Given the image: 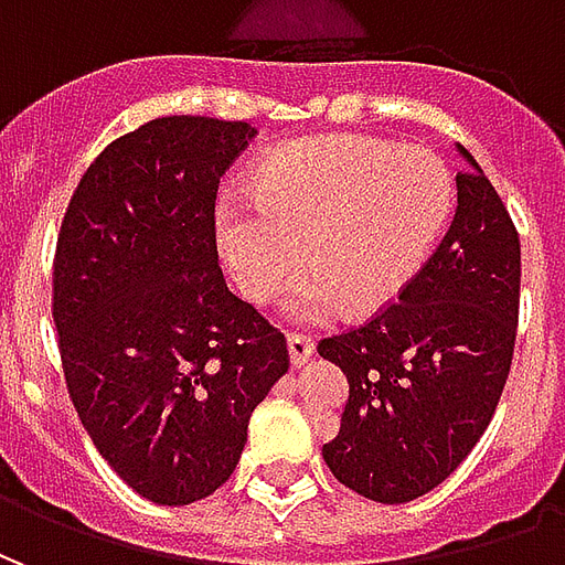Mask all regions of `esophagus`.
<instances>
[{
	"mask_svg": "<svg viewBox=\"0 0 565 565\" xmlns=\"http://www.w3.org/2000/svg\"><path fill=\"white\" fill-rule=\"evenodd\" d=\"M287 354H290V363H294V366H306L308 360H311V354H315V342H311L308 335H296V332H290V335H287Z\"/></svg>",
	"mask_w": 565,
	"mask_h": 565,
	"instance_id": "esophagus-1",
	"label": "esophagus"
}]
</instances>
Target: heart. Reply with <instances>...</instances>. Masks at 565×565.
I'll return each mask as SVG.
<instances>
[{
    "label": "heart",
    "mask_w": 565,
    "mask_h": 565,
    "mask_svg": "<svg viewBox=\"0 0 565 565\" xmlns=\"http://www.w3.org/2000/svg\"><path fill=\"white\" fill-rule=\"evenodd\" d=\"M247 202H223L214 235L235 290L287 299L299 323L372 318L415 284L454 211V178L426 148L369 136H320L271 150L247 178Z\"/></svg>",
    "instance_id": "1"
}]
</instances>
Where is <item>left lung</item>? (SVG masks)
Returning a JSON list of instances; mask_svg holds the SVG:
<instances>
[{
	"label": "left lung",
	"instance_id": "1",
	"mask_svg": "<svg viewBox=\"0 0 565 565\" xmlns=\"http://www.w3.org/2000/svg\"><path fill=\"white\" fill-rule=\"evenodd\" d=\"M457 211L399 302L318 354L342 369L348 403L323 445L360 497L399 505L460 466L497 412L514 354L521 238L469 150L457 145Z\"/></svg>",
	"mask_w": 565,
	"mask_h": 565
}]
</instances>
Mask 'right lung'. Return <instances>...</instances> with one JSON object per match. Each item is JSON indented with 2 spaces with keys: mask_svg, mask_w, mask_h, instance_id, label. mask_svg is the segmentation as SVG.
Instances as JSON below:
<instances>
[{
  "mask_svg": "<svg viewBox=\"0 0 565 565\" xmlns=\"http://www.w3.org/2000/svg\"><path fill=\"white\" fill-rule=\"evenodd\" d=\"M257 129L157 117L111 141L60 230L54 323L68 396L108 466L157 505L230 481L287 342L226 287L214 199Z\"/></svg>",
  "mask_w": 565,
  "mask_h": 565,
  "instance_id": "1",
  "label": "right lung"
}]
</instances>
